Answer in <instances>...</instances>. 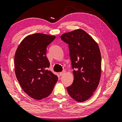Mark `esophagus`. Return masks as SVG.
I'll return each mask as SVG.
<instances>
[{
  "label": "esophagus",
  "mask_w": 122,
  "mask_h": 122,
  "mask_svg": "<svg viewBox=\"0 0 122 122\" xmlns=\"http://www.w3.org/2000/svg\"><path fill=\"white\" fill-rule=\"evenodd\" d=\"M65 71H63V72H60V73H59L60 76H63V74H65Z\"/></svg>",
  "instance_id": "34e87169"
}]
</instances>
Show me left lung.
Wrapping results in <instances>:
<instances>
[{
	"label": "left lung",
	"mask_w": 122,
	"mask_h": 122,
	"mask_svg": "<svg viewBox=\"0 0 122 122\" xmlns=\"http://www.w3.org/2000/svg\"><path fill=\"white\" fill-rule=\"evenodd\" d=\"M68 44L74 81L67 88L69 95L79 102L93 95L99 84L101 73V56L97 43L89 34L78 29L62 34Z\"/></svg>",
	"instance_id": "left-lung-1"
}]
</instances>
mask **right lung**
<instances>
[{"instance_id":"right-lung-1","label":"right lung","mask_w":122,"mask_h":122,"mask_svg":"<svg viewBox=\"0 0 122 122\" xmlns=\"http://www.w3.org/2000/svg\"><path fill=\"white\" fill-rule=\"evenodd\" d=\"M55 36L43 33L25 37L15 55V72L21 88L36 100L48 97L53 90L57 76L48 70L50 62L46 56V47Z\"/></svg>"}]
</instances>
